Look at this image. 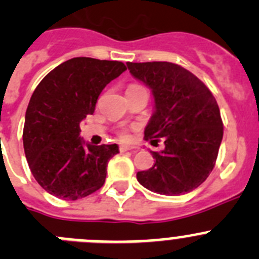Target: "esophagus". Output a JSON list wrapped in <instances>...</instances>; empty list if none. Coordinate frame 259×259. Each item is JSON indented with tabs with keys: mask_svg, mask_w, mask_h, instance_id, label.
<instances>
[{
	"mask_svg": "<svg viewBox=\"0 0 259 259\" xmlns=\"http://www.w3.org/2000/svg\"><path fill=\"white\" fill-rule=\"evenodd\" d=\"M134 147H130V146H120V152H127V151H133Z\"/></svg>",
	"mask_w": 259,
	"mask_h": 259,
	"instance_id": "esophagus-1",
	"label": "esophagus"
}]
</instances>
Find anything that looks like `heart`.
Segmentation results:
<instances>
[{
    "label": "heart",
    "mask_w": 259,
    "mask_h": 259,
    "mask_svg": "<svg viewBox=\"0 0 259 259\" xmlns=\"http://www.w3.org/2000/svg\"><path fill=\"white\" fill-rule=\"evenodd\" d=\"M120 138H121V139H124V141H126V139H129V134H127L126 132H122L121 134H120Z\"/></svg>",
    "instance_id": "b5f03b06"
}]
</instances>
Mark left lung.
I'll return each mask as SVG.
<instances>
[{"label":"left lung","instance_id":"8db88e82","mask_svg":"<svg viewBox=\"0 0 259 259\" xmlns=\"http://www.w3.org/2000/svg\"><path fill=\"white\" fill-rule=\"evenodd\" d=\"M130 74L152 91L154 111L146 139L163 138L152 151L154 165L137 174L148 190L180 195L199 187L213 170L224 135L220 108L203 81L172 62H126Z\"/></svg>","mask_w":259,"mask_h":259}]
</instances>
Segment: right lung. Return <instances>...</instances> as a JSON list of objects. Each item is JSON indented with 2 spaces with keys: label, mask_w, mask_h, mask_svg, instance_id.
<instances>
[{
  "label": "right lung",
  "mask_w": 259,
  "mask_h": 259,
  "mask_svg": "<svg viewBox=\"0 0 259 259\" xmlns=\"http://www.w3.org/2000/svg\"><path fill=\"white\" fill-rule=\"evenodd\" d=\"M126 70L122 62L74 57L42 79L25 113L23 143L38 184L61 199L76 200L100 189L117 144L92 146L80 122L93 115L101 92Z\"/></svg>",
  "instance_id": "add662e5"
}]
</instances>
